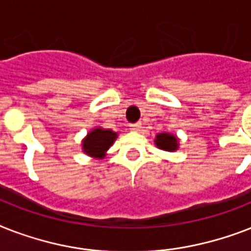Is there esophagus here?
<instances>
[{
  "label": "esophagus",
  "instance_id": "1",
  "mask_svg": "<svg viewBox=\"0 0 251 251\" xmlns=\"http://www.w3.org/2000/svg\"><path fill=\"white\" fill-rule=\"evenodd\" d=\"M141 129H142L141 122H135V124H131V125H130V130H131V131H141Z\"/></svg>",
  "mask_w": 251,
  "mask_h": 251
}]
</instances>
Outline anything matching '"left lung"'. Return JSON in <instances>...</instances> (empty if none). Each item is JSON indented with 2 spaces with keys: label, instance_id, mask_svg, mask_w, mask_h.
Returning a JSON list of instances; mask_svg holds the SVG:
<instances>
[{
  "label": "left lung",
  "instance_id": "obj_1",
  "mask_svg": "<svg viewBox=\"0 0 251 251\" xmlns=\"http://www.w3.org/2000/svg\"><path fill=\"white\" fill-rule=\"evenodd\" d=\"M155 145L164 151H176L178 149V139L169 133H160L155 138Z\"/></svg>",
  "mask_w": 251,
  "mask_h": 251
}]
</instances>
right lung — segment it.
<instances>
[{
	"mask_svg": "<svg viewBox=\"0 0 251 251\" xmlns=\"http://www.w3.org/2000/svg\"><path fill=\"white\" fill-rule=\"evenodd\" d=\"M116 138L117 133H114L113 130L95 127L87 134V137L82 142V150L88 156L102 159L110 146L113 145Z\"/></svg>",
	"mask_w": 251,
	"mask_h": 251,
	"instance_id": "add662e5",
	"label": "right lung"
}]
</instances>
